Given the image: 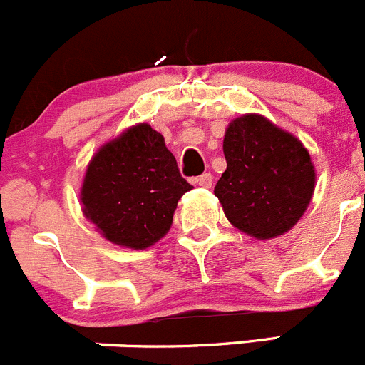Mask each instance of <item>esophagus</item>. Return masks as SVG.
<instances>
[{
	"label": "esophagus",
	"instance_id": "obj_1",
	"mask_svg": "<svg viewBox=\"0 0 365 365\" xmlns=\"http://www.w3.org/2000/svg\"><path fill=\"white\" fill-rule=\"evenodd\" d=\"M197 185H199L200 188H211V185H213V177H211V173L200 175L199 179H197Z\"/></svg>",
	"mask_w": 365,
	"mask_h": 365
}]
</instances>
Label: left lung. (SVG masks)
<instances>
[{"label":"left lung","mask_w":365,"mask_h":365,"mask_svg":"<svg viewBox=\"0 0 365 365\" xmlns=\"http://www.w3.org/2000/svg\"><path fill=\"white\" fill-rule=\"evenodd\" d=\"M227 168L215 186L225 217L238 231L270 240L297 224L315 190V166L304 145L256 113L225 128Z\"/></svg>","instance_id":"1"}]
</instances>
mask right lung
Masks as SVG:
<instances>
[{
  "mask_svg": "<svg viewBox=\"0 0 365 365\" xmlns=\"http://www.w3.org/2000/svg\"><path fill=\"white\" fill-rule=\"evenodd\" d=\"M192 188L165 138L136 123L91 158L81 188L82 213L106 240L141 251L170 231L177 202Z\"/></svg>",
  "mask_w": 365,
  "mask_h": 365,
  "instance_id": "right-lung-1",
  "label": "right lung"
}]
</instances>
